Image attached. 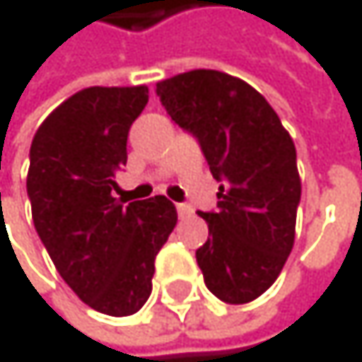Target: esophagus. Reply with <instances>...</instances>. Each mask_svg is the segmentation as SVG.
<instances>
[{"mask_svg":"<svg viewBox=\"0 0 362 362\" xmlns=\"http://www.w3.org/2000/svg\"><path fill=\"white\" fill-rule=\"evenodd\" d=\"M177 213H179V217L181 219H187V217H192V213H194V209L189 206V204H177Z\"/></svg>","mask_w":362,"mask_h":362,"instance_id":"34e87169","label":"esophagus"}]
</instances>
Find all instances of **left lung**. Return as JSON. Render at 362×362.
I'll use <instances>...</instances> for the list:
<instances>
[{"label": "left lung", "instance_id": "left-lung-1", "mask_svg": "<svg viewBox=\"0 0 362 362\" xmlns=\"http://www.w3.org/2000/svg\"><path fill=\"white\" fill-rule=\"evenodd\" d=\"M156 87L223 183L217 211H200L209 223V239L196 250L204 284L223 303H250L273 286L294 245L300 202L294 143L264 95L237 76L192 70Z\"/></svg>", "mask_w": 362, "mask_h": 362}]
</instances>
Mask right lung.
Wrapping results in <instances>:
<instances>
[{"label": "right lung", "mask_w": 362, "mask_h": 362, "mask_svg": "<svg viewBox=\"0 0 362 362\" xmlns=\"http://www.w3.org/2000/svg\"><path fill=\"white\" fill-rule=\"evenodd\" d=\"M149 89L89 87L59 104L29 149L27 196L40 241L76 296L100 313L132 315L151 294L156 256L177 226L166 196L112 198L127 132Z\"/></svg>", "instance_id": "add662e5"}]
</instances>
